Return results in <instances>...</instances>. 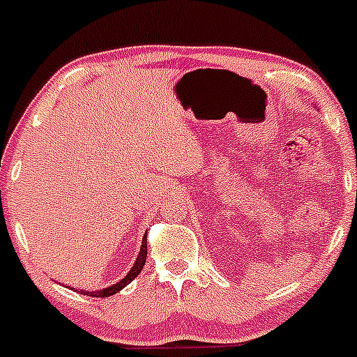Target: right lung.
<instances>
[{"label":"right lung","instance_id":"obj_1","mask_svg":"<svg viewBox=\"0 0 357 357\" xmlns=\"http://www.w3.org/2000/svg\"><path fill=\"white\" fill-rule=\"evenodd\" d=\"M145 262H146V235H145V238H143V242H142V248H139V255H138V257H136L135 266H132L131 271H129L128 275H126L124 280H121V282L115 283V285H112V287H109V289H105V290H96V291L81 290V294L82 295H88V297H110V295L117 294L119 290L124 289L126 285H129V283H131L132 280H135L136 276L139 275V273H142V269H143V266H145Z\"/></svg>","mask_w":357,"mask_h":357}]
</instances>
